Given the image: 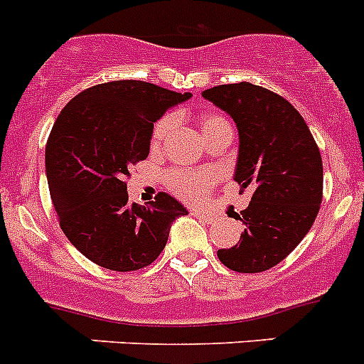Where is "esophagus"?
<instances>
[{
    "label": "esophagus",
    "instance_id": "1",
    "mask_svg": "<svg viewBox=\"0 0 364 364\" xmlns=\"http://www.w3.org/2000/svg\"><path fill=\"white\" fill-rule=\"evenodd\" d=\"M192 216L198 218V220H201V221H205V223H210V221L214 220L213 214L205 213L203 208H194V210H192Z\"/></svg>",
    "mask_w": 364,
    "mask_h": 364
}]
</instances>
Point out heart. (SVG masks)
<instances>
[{
	"label": "heart",
	"instance_id": "b5f03b06",
	"mask_svg": "<svg viewBox=\"0 0 364 364\" xmlns=\"http://www.w3.org/2000/svg\"><path fill=\"white\" fill-rule=\"evenodd\" d=\"M229 122L220 115H203L200 119V128L201 135L210 132V129H216L220 126H225ZM172 121L170 119H163L156 124L154 128V134H151V144L157 146L164 139V135L168 134ZM216 172L213 170H200V172H173L168 178V185L173 192L186 200H196V198H201L205 192L210 188V186L216 183Z\"/></svg>",
	"mask_w": 364,
	"mask_h": 364
}]
</instances>
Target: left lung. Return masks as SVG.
Instances as JSON below:
<instances>
[{
  "mask_svg": "<svg viewBox=\"0 0 364 364\" xmlns=\"http://www.w3.org/2000/svg\"><path fill=\"white\" fill-rule=\"evenodd\" d=\"M235 121L238 159L235 181L252 188L251 203L238 220L240 242L218 249V258L238 273L271 269L302 242L322 201V159L308 124L280 95L251 82L205 90Z\"/></svg>",
  "mask_w": 364,
  "mask_h": 364,
  "instance_id": "obj_1",
  "label": "left lung"
}]
</instances>
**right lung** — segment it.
Listing matches in <instances>:
<instances>
[{"label":"right lung","instance_id":"1","mask_svg":"<svg viewBox=\"0 0 364 364\" xmlns=\"http://www.w3.org/2000/svg\"><path fill=\"white\" fill-rule=\"evenodd\" d=\"M192 93L141 80L99 84L60 112L46 148V173L60 227L86 258L112 271L146 267L186 207L166 192L128 200L129 166L146 159L154 122Z\"/></svg>","mask_w":364,"mask_h":364}]
</instances>
